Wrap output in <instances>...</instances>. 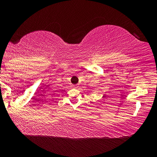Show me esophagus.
Returning a JSON list of instances; mask_svg holds the SVG:
<instances>
[{"label":"esophagus","instance_id":"1","mask_svg":"<svg viewBox=\"0 0 157 157\" xmlns=\"http://www.w3.org/2000/svg\"><path fill=\"white\" fill-rule=\"evenodd\" d=\"M73 87H74V88H75V89H77L78 87V86L77 84H75V85H73Z\"/></svg>","mask_w":157,"mask_h":157}]
</instances>
